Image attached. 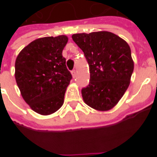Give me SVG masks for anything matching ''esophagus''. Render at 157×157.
Masks as SVG:
<instances>
[{"mask_svg":"<svg viewBox=\"0 0 157 157\" xmlns=\"http://www.w3.org/2000/svg\"><path fill=\"white\" fill-rule=\"evenodd\" d=\"M71 75L73 76V78H75L76 77V75H77V72H76L75 70H72L71 71Z\"/></svg>","mask_w":157,"mask_h":157,"instance_id":"esophagus-1","label":"esophagus"}]
</instances>
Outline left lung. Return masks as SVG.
<instances>
[{"mask_svg": "<svg viewBox=\"0 0 157 157\" xmlns=\"http://www.w3.org/2000/svg\"><path fill=\"white\" fill-rule=\"evenodd\" d=\"M72 39L84 52L90 67V82L82 89L83 101L96 110H110L130 85L134 71L130 46L109 31L75 34Z\"/></svg>", "mask_w": 157, "mask_h": 157, "instance_id": "left-lung-1", "label": "left lung"}]
</instances>
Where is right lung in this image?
I'll return each instance as SVG.
<instances>
[{"mask_svg": "<svg viewBox=\"0 0 157 157\" xmlns=\"http://www.w3.org/2000/svg\"><path fill=\"white\" fill-rule=\"evenodd\" d=\"M68 38L65 35L41 37L19 52L15 77L24 101L38 114L50 115L63 105L72 78L62 55Z\"/></svg>", "mask_w": 157, "mask_h": 157, "instance_id": "1", "label": "right lung"}]
</instances>
